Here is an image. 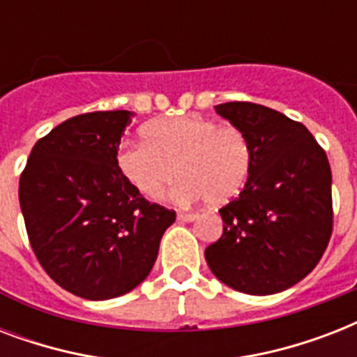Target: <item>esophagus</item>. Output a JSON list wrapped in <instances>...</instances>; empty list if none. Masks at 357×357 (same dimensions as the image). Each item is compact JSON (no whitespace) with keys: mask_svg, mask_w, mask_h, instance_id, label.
<instances>
[{"mask_svg":"<svg viewBox=\"0 0 357 357\" xmlns=\"http://www.w3.org/2000/svg\"><path fill=\"white\" fill-rule=\"evenodd\" d=\"M196 218H198L196 213H178L179 222H192V220H196Z\"/></svg>","mask_w":357,"mask_h":357,"instance_id":"34e87169","label":"esophagus"}]
</instances>
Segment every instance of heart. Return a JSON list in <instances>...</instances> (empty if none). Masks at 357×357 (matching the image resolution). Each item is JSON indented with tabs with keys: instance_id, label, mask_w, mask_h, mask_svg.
Masks as SVG:
<instances>
[{
	"instance_id": "1",
	"label": "heart",
	"mask_w": 357,
	"mask_h": 357,
	"mask_svg": "<svg viewBox=\"0 0 357 357\" xmlns=\"http://www.w3.org/2000/svg\"><path fill=\"white\" fill-rule=\"evenodd\" d=\"M142 144L123 142L114 153L122 178L148 200L161 198L179 178L174 190L181 202L206 198L224 206L238 196L252 170V148L235 126H218L202 116L157 119L140 128Z\"/></svg>"
}]
</instances>
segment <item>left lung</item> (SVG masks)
Here are the masks:
<instances>
[{"mask_svg": "<svg viewBox=\"0 0 357 357\" xmlns=\"http://www.w3.org/2000/svg\"><path fill=\"white\" fill-rule=\"evenodd\" d=\"M246 135L252 170L241 195L218 209L222 237L206 248L211 272L246 294H274L304 280L333 228L332 170L304 123L250 102L215 107Z\"/></svg>", "mask_w": 357, "mask_h": 357, "instance_id": "8db88e82", "label": "left lung"}]
</instances>
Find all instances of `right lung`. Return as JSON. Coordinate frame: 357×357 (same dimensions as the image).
<instances>
[{
    "label": "right lung",
    "mask_w": 357,
    "mask_h": 357,
    "mask_svg": "<svg viewBox=\"0 0 357 357\" xmlns=\"http://www.w3.org/2000/svg\"><path fill=\"white\" fill-rule=\"evenodd\" d=\"M131 116L96 111L59 123L33 146L20 176L31 248L53 282L81 298H116L144 282L176 220L116 168Z\"/></svg>",
    "instance_id": "1"
}]
</instances>
